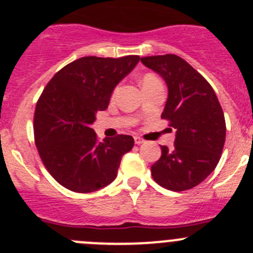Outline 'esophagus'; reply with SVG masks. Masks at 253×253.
I'll return each instance as SVG.
<instances>
[{
  "label": "esophagus",
  "instance_id": "34e87169",
  "mask_svg": "<svg viewBox=\"0 0 253 253\" xmlns=\"http://www.w3.org/2000/svg\"><path fill=\"white\" fill-rule=\"evenodd\" d=\"M134 140H135V144H136V145L144 144V140H142L141 137H139V136H135V137H134Z\"/></svg>",
  "mask_w": 253,
  "mask_h": 253
}]
</instances>
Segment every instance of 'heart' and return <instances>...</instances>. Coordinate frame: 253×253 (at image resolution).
Wrapping results in <instances>:
<instances>
[{
  "instance_id": "heart-1",
  "label": "heart",
  "mask_w": 253,
  "mask_h": 253,
  "mask_svg": "<svg viewBox=\"0 0 253 253\" xmlns=\"http://www.w3.org/2000/svg\"><path fill=\"white\" fill-rule=\"evenodd\" d=\"M159 80L156 79V77L154 76V75H146V76H144V79H142V84H152V82H157Z\"/></svg>"
}]
</instances>
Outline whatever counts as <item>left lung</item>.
I'll use <instances>...</instances> for the list:
<instances>
[{
	"instance_id": "obj_1",
	"label": "left lung",
	"mask_w": 253,
	"mask_h": 253,
	"mask_svg": "<svg viewBox=\"0 0 253 253\" xmlns=\"http://www.w3.org/2000/svg\"><path fill=\"white\" fill-rule=\"evenodd\" d=\"M164 79L169 96L161 114L176 129L173 149L161 146L151 166L152 178L174 192L191 189L216 167L225 144L224 113L209 82L182 57L173 54L141 57Z\"/></svg>"
}]
</instances>
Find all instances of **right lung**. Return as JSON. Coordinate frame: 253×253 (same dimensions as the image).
Here are the masks:
<instances>
[{"label":"right lung","instance_id":"add662e5","mask_svg":"<svg viewBox=\"0 0 253 253\" xmlns=\"http://www.w3.org/2000/svg\"><path fill=\"white\" fill-rule=\"evenodd\" d=\"M139 60L137 55L81 57L56 72L42 91L34 113L36 145L49 173L65 188L91 193L116 179L134 139L118 135L98 141L91 126Z\"/></svg>","mask_w":253,"mask_h":253}]
</instances>
